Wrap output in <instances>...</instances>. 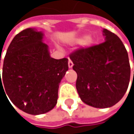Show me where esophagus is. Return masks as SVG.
<instances>
[{
    "mask_svg": "<svg viewBox=\"0 0 134 134\" xmlns=\"http://www.w3.org/2000/svg\"><path fill=\"white\" fill-rule=\"evenodd\" d=\"M73 65H74V64H73L72 60L70 59H69L68 60V67H69V68H71V67H73Z\"/></svg>",
    "mask_w": 134,
    "mask_h": 134,
    "instance_id": "1",
    "label": "esophagus"
}]
</instances>
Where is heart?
Returning <instances> with one entry per match:
<instances>
[{
	"mask_svg": "<svg viewBox=\"0 0 134 134\" xmlns=\"http://www.w3.org/2000/svg\"><path fill=\"white\" fill-rule=\"evenodd\" d=\"M83 40H85L84 43H85V45H86V46H91V45L93 43V40H92L91 38H88L87 36H83V37H81V39H79V41Z\"/></svg>",
	"mask_w": 134,
	"mask_h": 134,
	"instance_id": "b5f03b06",
	"label": "heart"
}]
</instances>
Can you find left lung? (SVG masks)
Listing matches in <instances>:
<instances>
[{
  "label": "left lung",
  "mask_w": 134,
  "mask_h": 134,
  "mask_svg": "<svg viewBox=\"0 0 134 134\" xmlns=\"http://www.w3.org/2000/svg\"><path fill=\"white\" fill-rule=\"evenodd\" d=\"M103 33L105 41L102 43L81 47L70 55L77 74L76 88L81 99L102 109L120 100L130 78L128 53L122 42L107 29Z\"/></svg>",
  "instance_id": "left-lung-1"
}]
</instances>
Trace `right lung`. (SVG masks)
I'll use <instances>...</instances> for the list:
<instances>
[{
	"label": "right lung",
	"mask_w": 134,
	"mask_h": 134,
	"mask_svg": "<svg viewBox=\"0 0 134 134\" xmlns=\"http://www.w3.org/2000/svg\"><path fill=\"white\" fill-rule=\"evenodd\" d=\"M42 36V32L33 29L17 34L4 60L2 78L0 73V88L16 107L32 115L54 108L59 84L68 70L67 58L50 57Z\"/></svg>",
	"instance_id": "1"
}]
</instances>
